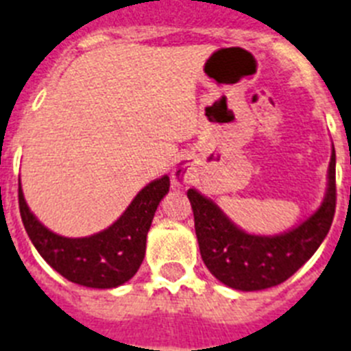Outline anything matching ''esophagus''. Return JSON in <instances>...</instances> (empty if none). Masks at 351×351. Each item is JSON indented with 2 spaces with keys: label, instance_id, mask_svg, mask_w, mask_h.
Listing matches in <instances>:
<instances>
[{
  "label": "esophagus",
  "instance_id": "esophagus-1",
  "mask_svg": "<svg viewBox=\"0 0 351 351\" xmlns=\"http://www.w3.org/2000/svg\"><path fill=\"white\" fill-rule=\"evenodd\" d=\"M191 178H193V167L189 166L187 160H182V162L175 167L173 182H175V185H185L191 182Z\"/></svg>",
  "mask_w": 351,
  "mask_h": 351
}]
</instances>
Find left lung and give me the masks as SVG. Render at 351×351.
<instances>
[{"mask_svg": "<svg viewBox=\"0 0 351 351\" xmlns=\"http://www.w3.org/2000/svg\"><path fill=\"white\" fill-rule=\"evenodd\" d=\"M197 243L206 268L222 285L256 291L293 276L327 237L336 213V150L332 146L328 187L322 206L293 230L276 237L249 234L237 228L213 201L189 189Z\"/></svg>", "mask_w": 351, "mask_h": 351, "instance_id": "obj_1", "label": "left lung"}]
</instances>
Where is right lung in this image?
Returning a JSON list of instances; mask_svg holds the SVG:
<instances>
[{
    "instance_id": "obj_1",
    "label": "right lung",
    "mask_w": 351,
    "mask_h": 351,
    "mask_svg": "<svg viewBox=\"0 0 351 351\" xmlns=\"http://www.w3.org/2000/svg\"><path fill=\"white\" fill-rule=\"evenodd\" d=\"M167 191L169 176L154 180L139 191L123 215L108 230L84 239H66L38 222L29 212L19 185L21 219L36 251L65 279L88 288H117L141 267L146 234Z\"/></svg>"
}]
</instances>
